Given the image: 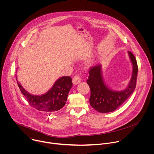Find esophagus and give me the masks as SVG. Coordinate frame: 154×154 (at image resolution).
Instances as JSON below:
<instances>
[{"label":"esophagus","mask_w":154,"mask_h":154,"mask_svg":"<svg viewBox=\"0 0 154 154\" xmlns=\"http://www.w3.org/2000/svg\"><path fill=\"white\" fill-rule=\"evenodd\" d=\"M80 82H81V79L79 76L75 75L73 77L72 83L74 85H78L79 83H80Z\"/></svg>","instance_id":"1"}]
</instances>
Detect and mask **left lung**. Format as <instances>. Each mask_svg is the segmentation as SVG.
Instances as JSON below:
<instances>
[{"instance_id":"1","label":"left lung","mask_w":154,"mask_h":154,"mask_svg":"<svg viewBox=\"0 0 154 154\" xmlns=\"http://www.w3.org/2000/svg\"><path fill=\"white\" fill-rule=\"evenodd\" d=\"M128 53L133 65V72L129 84L124 90L113 91L105 84L101 64H97L90 68L89 79L87 80L91 89L89 101L91 106L98 112L109 113L115 111L134 92L136 86L138 66L134 54L129 51Z\"/></svg>"}]
</instances>
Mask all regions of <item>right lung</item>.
Returning a JSON list of instances; mask_svg holds the SVG:
<instances>
[{
	"label": "right lung",
	"instance_id": "obj_1",
	"mask_svg": "<svg viewBox=\"0 0 154 154\" xmlns=\"http://www.w3.org/2000/svg\"><path fill=\"white\" fill-rule=\"evenodd\" d=\"M17 79V78H16ZM21 92L24 95L29 104L39 111L53 113L61 109L65 104L68 93L72 88V79L69 76L59 78L52 88L41 95H33L27 92L18 82Z\"/></svg>",
	"mask_w": 154,
	"mask_h": 154
}]
</instances>
